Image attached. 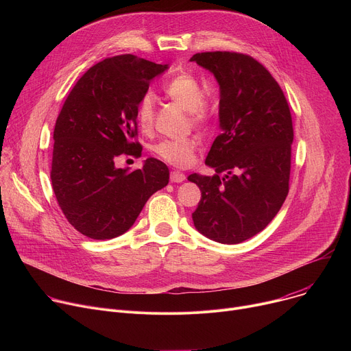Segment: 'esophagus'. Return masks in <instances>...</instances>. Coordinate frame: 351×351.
Listing matches in <instances>:
<instances>
[{
	"instance_id": "34e87169",
	"label": "esophagus",
	"mask_w": 351,
	"mask_h": 351,
	"mask_svg": "<svg viewBox=\"0 0 351 351\" xmlns=\"http://www.w3.org/2000/svg\"><path fill=\"white\" fill-rule=\"evenodd\" d=\"M184 179H186V176H184L183 172H179V171L171 172V182L172 183H182Z\"/></svg>"
}]
</instances>
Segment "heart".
<instances>
[{"instance_id": "b5f03b06", "label": "heart", "mask_w": 351, "mask_h": 351, "mask_svg": "<svg viewBox=\"0 0 351 351\" xmlns=\"http://www.w3.org/2000/svg\"><path fill=\"white\" fill-rule=\"evenodd\" d=\"M164 93L189 112L190 121L197 126L207 125L214 114L213 104L203 97V87L198 79L187 72L175 75L164 86ZM137 123L141 132L148 133L154 125V101L145 95L137 108ZM195 140H162L154 145L153 152L165 162L176 167L190 165L194 160Z\"/></svg>"}]
</instances>
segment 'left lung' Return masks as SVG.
Segmentation results:
<instances>
[{
	"label": "left lung",
	"instance_id": "1",
	"mask_svg": "<svg viewBox=\"0 0 351 351\" xmlns=\"http://www.w3.org/2000/svg\"><path fill=\"white\" fill-rule=\"evenodd\" d=\"M219 84V129L206 165L214 176L189 175L202 190L193 213L206 237L237 244L275 218L289 193L293 123L286 97L254 58L228 51L190 58Z\"/></svg>",
	"mask_w": 351,
	"mask_h": 351
}]
</instances>
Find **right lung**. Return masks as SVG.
Wrapping results in <instances>:
<instances>
[{
    "mask_svg": "<svg viewBox=\"0 0 351 351\" xmlns=\"http://www.w3.org/2000/svg\"><path fill=\"white\" fill-rule=\"evenodd\" d=\"M169 66L132 54L91 66L57 118L51 183L68 222L94 240L128 232L147 199L169 182L168 167L147 158L141 169L117 168L121 154H141L137 108L149 82Z\"/></svg>",
    "mask_w": 351,
    "mask_h": 351,
    "instance_id": "1",
    "label": "right lung"
}]
</instances>
